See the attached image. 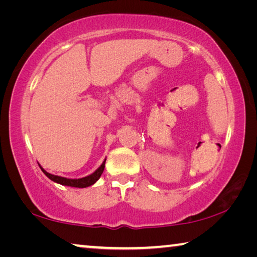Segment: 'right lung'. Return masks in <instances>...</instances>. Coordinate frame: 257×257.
Instances as JSON below:
<instances>
[{"label": "right lung", "instance_id": "add662e5", "mask_svg": "<svg viewBox=\"0 0 257 257\" xmlns=\"http://www.w3.org/2000/svg\"><path fill=\"white\" fill-rule=\"evenodd\" d=\"M105 161L106 159L103 161V163L101 164V167H99L97 170H95L92 175L84 177V178H79V179H69V178H64V177H60V176H54L52 175V173H49L47 171H45L44 169H43L41 165L40 168L42 169V171L44 172V175L50 178L52 181L56 182V184H60L62 186H70V187H77V188H86V187H89L94 185L95 182H96L99 177L102 176V173L104 171V168H105Z\"/></svg>", "mask_w": 257, "mask_h": 257}]
</instances>
